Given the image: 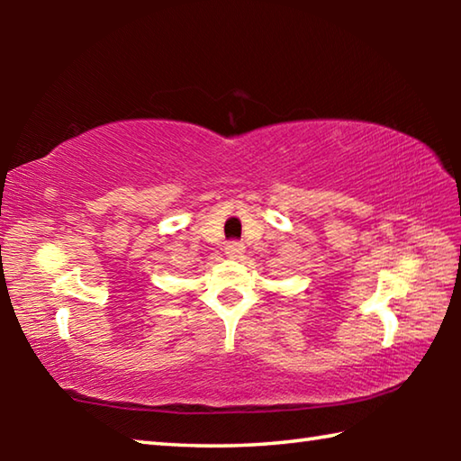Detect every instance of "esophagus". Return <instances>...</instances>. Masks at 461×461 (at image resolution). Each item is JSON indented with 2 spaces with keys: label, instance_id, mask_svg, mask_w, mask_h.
Wrapping results in <instances>:
<instances>
[{
  "label": "esophagus",
  "instance_id": "1",
  "mask_svg": "<svg viewBox=\"0 0 461 461\" xmlns=\"http://www.w3.org/2000/svg\"><path fill=\"white\" fill-rule=\"evenodd\" d=\"M225 254H228V258L231 260H240L241 254H244V244H240V241H230L228 248H225Z\"/></svg>",
  "mask_w": 461,
  "mask_h": 461
}]
</instances>
